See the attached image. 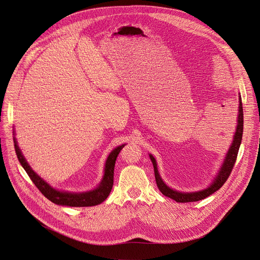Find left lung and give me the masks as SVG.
I'll return each mask as SVG.
<instances>
[{
    "label": "left lung",
    "instance_id": "obj_1",
    "mask_svg": "<svg viewBox=\"0 0 260 260\" xmlns=\"http://www.w3.org/2000/svg\"><path fill=\"white\" fill-rule=\"evenodd\" d=\"M238 124H237V129L234 136V140L232 143V146L229 149V152L226 156V159L224 161V164L218 174V176L215 178L213 184H211V186H209L207 189L202 190V191H198V192H188V193H182L180 191H176L171 189L170 187H168L163 180L161 179L158 169H157V163L155 158L150 155L151 161L153 163L154 166V172H155V178H156V183L157 186L159 188V190L166 197L174 200L177 203H191V202H198V201H202L208 197H210L211 194H213L214 192H216L217 190H219L224 183L227 181L228 177L230 176L232 169L234 168L236 159H237V155L239 152V148L241 145V141H242V135H243V106H242V100L241 97L239 98V113H238Z\"/></svg>",
    "mask_w": 260,
    "mask_h": 260
}]
</instances>
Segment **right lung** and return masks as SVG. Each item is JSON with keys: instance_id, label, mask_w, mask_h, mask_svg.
<instances>
[{"instance_id": "add662e5", "label": "right lung", "mask_w": 260, "mask_h": 260, "mask_svg": "<svg viewBox=\"0 0 260 260\" xmlns=\"http://www.w3.org/2000/svg\"><path fill=\"white\" fill-rule=\"evenodd\" d=\"M14 146L16 155L18 157L19 162L21 163L22 167L25 169L26 173L32 180V182L35 184V186L39 189V191L50 202H52L55 205L59 206H69V207H93L101 204L104 202L107 197L109 196L112 185H113V174H114V166L116 158L121 151V149L124 147V145H121L117 148H115L110 155L108 156L105 164V173L103 176V179L99 186L91 191L84 192V193H73V192H67V191H58L54 188H52L49 184H47L44 180H42L28 165L26 162L24 156L22 155L18 145L17 141L14 139Z\"/></svg>"}]
</instances>
